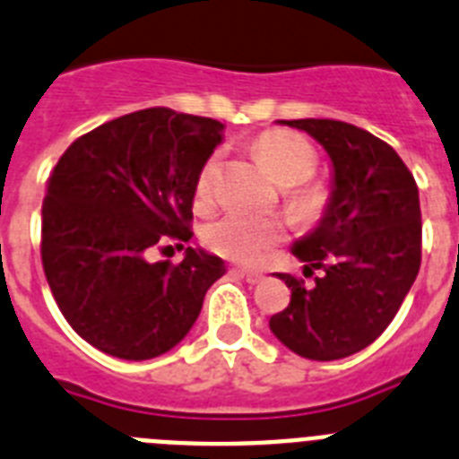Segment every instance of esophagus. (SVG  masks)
Instances as JSON below:
<instances>
[{
	"mask_svg": "<svg viewBox=\"0 0 459 459\" xmlns=\"http://www.w3.org/2000/svg\"><path fill=\"white\" fill-rule=\"evenodd\" d=\"M237 273L241 275V278L248 280L250 285H255V282H259V280L264 278V273H262V271H255V269H241V266H238V269H237Z\"/></svg>",
	"mask_w": 459,
	"mask_h": 459,
	"instance_id": "obj_1",
	"label": "esophagus"
}]
</instances>
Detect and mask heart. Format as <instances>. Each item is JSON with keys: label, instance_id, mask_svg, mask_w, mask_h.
Masks as SVG:
<instances>
[{"label": "heart", "instance_id": "heart-1", "mask_svg": "<svg viewBox=\"0 0 459 459\" xmlns=\"http://www.w3.org/2000/svg\"><path fill=\"white\" fill-rule=\"evenodd\" d=\"M255 149L266 169L273 174V179L285 186V200L291 213L299 221H315L326 204V190L319 184L307 181L317 169L319 160L310 142L299 133L266 131L257 137ZM218 168H221V153H213L197 174L195 197L200 204H206L213 195ZM282 234L285 230L278 218L227 211L225 216L206 225L204 243L222 257L255 264L282 241Z\"/></svg>", "mask_w": 459, "mask_h": 459}]
</instances>
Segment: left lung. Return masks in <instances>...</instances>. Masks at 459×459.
I'll list each match as a JSON object with an SVG mask.
<instances>
[{
	"mask_svg": "<svg viewBox=\"0 0 459 459\" xmlns=\"http://www.w3.org/2000/svg\"><path fill=\"white\" fill-rule=\"evenodd\" d=\"M282 124L326 149L333 190L319 225L294 243L315 285L278 273L290 306L269 319L287 350L310 360H338L375 342L420 269L419 186L395 149L359 126L335 119Z\"/></svg>",
	"mask_w": 459,
	"mask_h": 459,
	"instance_id": "left-lung-1",
	"label": "left lung"
}]
</instances>
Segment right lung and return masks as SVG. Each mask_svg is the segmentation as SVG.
Here are the masks:
<instances>
[{"mask_svg": "<svg viewBox=\"0 0 459 459\" xmlns=\"http://www.w3.org/2000/svg\"><path fill=\"white\" fill-rule=\"evenodd\" d=\"M206 117L149 108L84 133L48 179L40 259L56 306L80 338L126 360L165 354L200 317L225 262L186 248L152 262L158 243L190 241L195 181L222 142Z\"/></svg>", "mask_w": 459, "mask_h": 459, "instance_id": "1", "label": "right lung"}]
</instances>
